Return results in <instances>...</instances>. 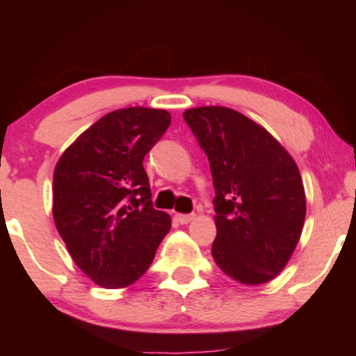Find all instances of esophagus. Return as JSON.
<instances>
[{
	"mask_svg": "<svg viewBox=\"0 0 356 356\" xmlns=\"http://www.w3.org/2000/svg\"><path fill=\"white\" fill-rule=\"evenodd\" d=\"M175 219L181 224H189L194 219V214H175Z\"/></svg>",
	"mask_w": 356,
	"mask_h": 356,
	"instance_id": "obj_1",
	"label": "esophagus"
}]
</instances>
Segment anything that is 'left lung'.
Listing matches in <instances>:
<instances>
[{"label": "left lung", "instance_id": "1", "mask_svg": "<svg viewBox=\"0 0 356 356\" xmlns=\"http://www.w3.org/2000/svg\"><path fill=\"white\" fill-rule=\"evenodd\" d=\"M184 120L209 159L216 264L243 284L271 281L303 231L306 199L296 162L266 129L232 108H189Z\"/></svg>", "mask_w": 356, "mask_h": 356}]
</instances>
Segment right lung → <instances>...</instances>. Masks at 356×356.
<instances>
[{"instance_id": "add662e5", "label": "right lung", "mask_w": 356, "mask_h": 356, "mask_svg": "<svg viewBox=\"0 0 356 356\" xmlns=\"http://www.w3.org/2000/svg\"><path fill=\"white\" fill-rule=\"evenodd\" d=\"M169 125L165 110H115L85 130L55 167L56 229L76 266L104 288L136 283L170 229V216L154 209L142 164Z\"/></svg>"}]
</instances>
